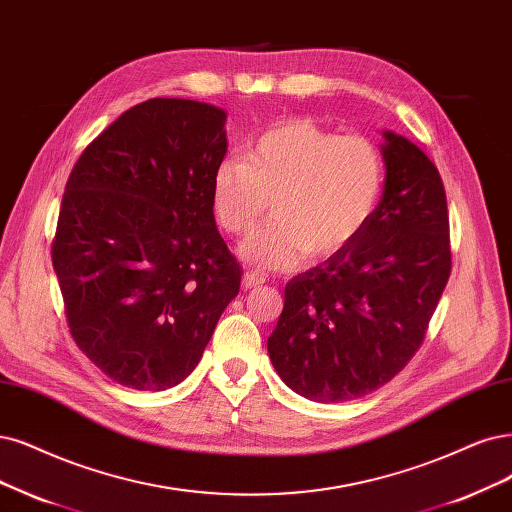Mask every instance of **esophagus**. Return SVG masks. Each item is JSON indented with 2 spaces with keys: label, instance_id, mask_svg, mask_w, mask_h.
I'll return each mask as SVG.
<instances>
[{
  "label": "esophagus",
  "instance_id": "1",
  "mask_svg": "<svg viewBox=\"0 0 512 512\" xmlns=\"http://www.w3.org/2000/svg\"><path fill=\"white\" fill-rule=\"evenodd\" d=\"M263 282H266V276H263L259 270H246L244 276H242V287H244L246 291L261 287Z\"/></svg>",
  "mask_w": 512,
  "mask_h": 512
}]
</instances>
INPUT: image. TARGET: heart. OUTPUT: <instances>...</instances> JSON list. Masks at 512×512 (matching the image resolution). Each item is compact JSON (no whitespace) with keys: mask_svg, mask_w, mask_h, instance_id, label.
Returning <instances> with one entry per match:
<instances>
[{"mask_svg":"<svg viewBox=\"0 0 512 512\" xmlns=\"http://www.w3.org/2000/svg\"><path fill=\"white\" fill-rule=\"evenodd\" d=\"M384 160L363 135H342L297 118L282 122L249 147L244 160H223L211 183L217 223L234 236L261 268L287 270L301 257H329L344 249L373 217L382 198Z\"/></svg>","mask_w":512,"mask_h":512,"instance_id":"1","label":"heart"}]
</instances>
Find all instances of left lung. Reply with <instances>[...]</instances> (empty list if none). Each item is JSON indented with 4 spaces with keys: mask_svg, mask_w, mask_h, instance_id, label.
<instances>
[{
    "mask_svg": "<svg viewBox=\"0 0 512 512\" xmlns=\"http://www.w3.org/2000/svg\"><path fill=\"white\" fill-rule=\"evenodd\" d=\"M386 183L373 217L344 249L289 280L268 337L291 390L342 403L382 388L420 350L451 274L443 179L409 139L384 132Z\"/></svg>",
    "mask_w": 512,
    "mask_h": 512,
    "instance_id": "left-lung-1",
    "label": "left lung"
}]
</instances>
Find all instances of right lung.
Here are the masks:
<instances>
[{
    "mask_svg": "<svg viewBox=\"0 0 512 512\" xmlns=\"http://www.w3.org/2000/svg\"><path fill=\"white\" fill-rule=\"evenodd\" d=\"M225 111L149 99L75 162L52 240L73 342L113 382L173 388L196 369L242 268L217 232Z\"/></svg>",
    "mask_w": 512,
    "mask_h": 512,
    "instance_id": "add662e5",
    "label": "right lung"
}]
</instances>
